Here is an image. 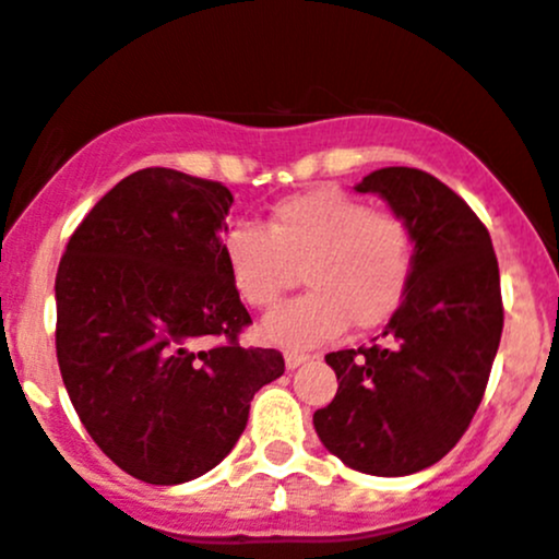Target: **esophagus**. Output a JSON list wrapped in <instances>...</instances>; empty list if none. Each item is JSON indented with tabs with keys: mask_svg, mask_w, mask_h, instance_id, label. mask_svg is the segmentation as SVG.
I'll use <instances>...</instances> for the list:
<instances>
[{
	"mask_svg": "<svg viewBox=\"0 0 559 559\" xmlns=\"http://www.w3.org/2000/svg\"><path fill=\"white\" fill-rule=\"evenodd\" d=\"M311 356H306V353H286L284 361H286V369H297V367H304L306 361H309Z\"/></svg>",
	"mask_w": 559,
	"mask_h": 559,
	"instance_id": "1",
	"label": "esophagus"
}]
</instances>
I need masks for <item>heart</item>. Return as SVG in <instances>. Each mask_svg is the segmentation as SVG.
<instances>
[{
  "instance_id": "obj_1",
  "label": "heart",
  "mask_w": 559,
  "mask_h": 559,
  "mask_svg": "<svg viewBox=\"0 0 559 559\" xmlns=\"http://www.w3.org/2000/svg\"><path fill=\"white\" fill-rule=\"evenodd\" d=\"M223 262L242 304L273 309L295 281L309 292L275 309L259 336L284 350H311L383 325L397 314L416 267L414 226L397 212L336 190L281 201L267 223H237L223 237Z\"/></svg>"
}]
</instances>
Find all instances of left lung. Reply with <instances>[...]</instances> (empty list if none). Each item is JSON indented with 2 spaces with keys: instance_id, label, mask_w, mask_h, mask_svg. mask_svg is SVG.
Instances as JSON below:
<instances>
[{
  "instance_id": "obj_1",
  "label": "left lung",
  "mask_w": 559,
  "mask_h": 559,
  "mask_svg": "<svg viewBox=\"0 0 559 559\" xmlns=\"http://www.w3.org/2000/svg\"><path fill=\"white\" fill-rule=\"evenodd\" d=\"M356 190L414 226L416 267L383 344L325 356L338 391L314 427L356 472L405 477L441 461L483 403L504 322L499 264L483 221L436 176L380 168Z\"/></svg>"
}]
</instances>
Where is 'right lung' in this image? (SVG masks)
I'll return each instance as SVG.
<instances>
[{"instance_id": "1", "label": "right lung", "mask_w": 559, "mask_h": 559, "mask_svg": "<svg viewBox=\"0 0 559 559\" xmlns=\"http://www.w3.org/2000/svg\"><path fill=\"white\" fill-rule=\"evenodd\" d=\"M231 203L221 181L138 170L87 212L60 259L62 383L98 450L143 483L215 468L255 391L284 374L278 350L239 344L250 314L223 262Z\"/></svg>"}]
</instances>
